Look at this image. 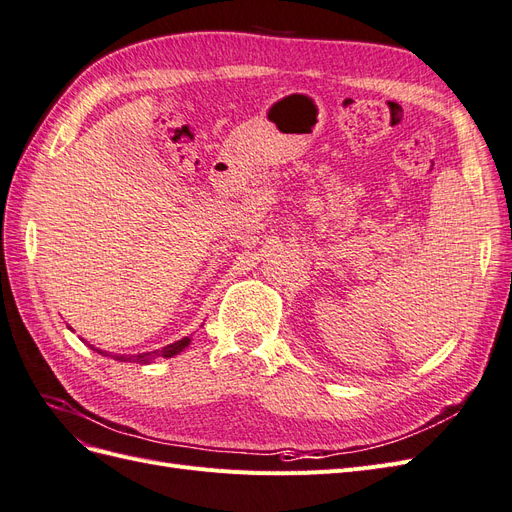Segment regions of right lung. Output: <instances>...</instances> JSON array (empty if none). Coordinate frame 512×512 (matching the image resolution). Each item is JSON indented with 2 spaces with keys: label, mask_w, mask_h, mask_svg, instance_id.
Listing matches in <instances>:
<instances>
[{
  "label": "right lung",
  "mask_w": 512,
  "mask_h": 512,
  "mask_svg": "<svg viewBox=\"0 0 512 512\" xmlns=\"http://www.w3.org/2000/svg\"><path fill=\"white\" fill-rule=\"evenodd\" d=\"M190 342H192V337H183V339H179V342H175V344H168V346H164L162 350L141 352V354H117L115 359H117V361H126V363H141V365H149V363H153L156 359H170V356H175V354L183 352L185 348L190 346ZM94 350H96V352H100L102 356H106V352H102V350H98V348H94Z\"/></svg>",
  "instance_id": "1"
}]
</instances>
